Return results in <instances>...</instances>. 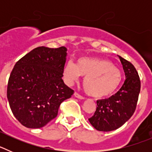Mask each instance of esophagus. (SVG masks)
Here are the masks:
<instances>
[{"label": "esophagus", "instance_id": "1", "mask_svg": "<svg viewBox=\"0 0 152 152\" xmlns=\"http://www.w3.org/2000/svg\"><path fill=\"white\" fill-rule=\"evenodd\" d=\"M74 96H75V97H77V98H78V99H80V100H84V96H82L81 95H80L79 94H77V92H75V94H74Z\"/></svg>", "mask_w": 152, "mask_h": 152}]
</instances>
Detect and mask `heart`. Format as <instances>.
Instances as JSON below:
<instances>
[{
	"label": "heart",
	"mask_w": 152,
	"mask_h": 152,
	"mask_svg": "<svg viewBox=\"0 0 152 152\" xmlns=\"http://www.w3.org/2000/svg\"><path fill=\"white\" fill-rule=\"evenodd\" d=\"M63 75L68 84L84 77L83 86L86 93L101 98L113 94L122 80V74L111 61L96 58H80L74 64L69 61L64 65Z\"/></svg>",
	"instance_id": "b5f03b06"
}]
</instances>
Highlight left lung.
<instances>
[{"label": "left lung", "mask_w": 152, "mask_h": 152, "mask_svg": "<svg viewBox=\"0 0 152 152\" xmlns=\"http://www.w3.org/2000/svg\"><path fill=\"white\" fill-rule=\"evenodd\" d=\"M126 80L117 93L108 99L96 101V109L88 119L96 130L110 132L121 127L133 115L140 93L139 76L133 64L119 56Z\"/></svg>", "instance_id": "1"}]
</instances>
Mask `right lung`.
<instances>
[{"mask_svg": "<svg viewBox=\"0 0 152 152\" xmlns=\"http://www.w3.org/2000/svg\"><path fill=\"white\" fill-rule=\"evenodd\" d=\"M67 49L40 46L14 65L7 96L13 116L29 129L45 126L57 116L61 103L74 91L62 80Z\"/></svg>", "mask_w": 152, "mask_h": 152, "instance_id": "add662e5", "label": "right lung"}]
</instances>
